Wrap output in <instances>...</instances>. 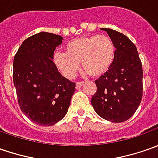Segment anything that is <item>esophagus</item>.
<instances>
[{
    "label": "esophagus",
    "mask_w": 158,
    "mask_h": 158,
    "mask_svg": "<svg viewBox=\"0 0 158 158\" xmlns=\"http://www.w3.org/2000/svg\"><path fill=\"white\" fill-rule=\"evenodd\" d=\"M83 85H84V82H82V81H80V82H77V83H76V88H77V89H79Z\"/></svg>",
    "instance_id": "1"
}]
</instances>
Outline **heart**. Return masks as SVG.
Instances as JSON below:
<instances>
[{
  "instance_id": "obj_1",
  "label": "heart",
  "mask_w": 158,
  "mask_h": 158,
  "mask_svg": "<svg viewBox=\"0 0 158 158\" xmlns=\"http://www.w3.org/2000/svg\"><path fill=\"white\" fill-rule=\"evenodd\" d=\"M65 53L56 52L53 62L67 79H73L80 65L91 77L98 78L106 73L113 64L115 47L110 37L104 35L81 36L68 42Z\"/></svg>"
}]
</instances>
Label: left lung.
<instances>
[{
	"label": "left lung",
	"mask_w": 158,
	"mask_h": 158,
	"mask_svg": "<svg viewBox=\"0 0 158 158\" xmlns=\"http://www.w3.org/2000/svg\"><path fill=\"white\" fill-rule=\"evenodd\" d=\"M115 47L110 69L95 80L97 91L92 106L98 115L112 123H123L136 111L143 98V68L135 45L116 30L102 28Z\"/></svg>",
	"instance_id": "1"
}]
</instances>
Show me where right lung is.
<instances>
[{
	"instance_id": "1",
	"label": "right lung",
	"mask_w": 158,
	"mask_h": 158,
	"mask_svg": "<svg viewBox=\"0 0 158 158\" xmlns=\"http://www.w3.org/2000/svg\"><path fill=\"white\" fill-rule=\"evenodd\" d=\"M63 37L40 32L23 42L14 57L13 81L22 112L37 125L52 126L68 111L75 83L65 79L53 62Z\"/></svg>"
}]
</instances>
